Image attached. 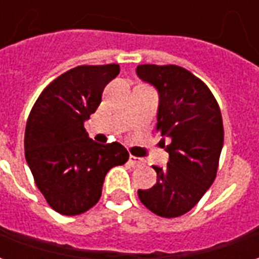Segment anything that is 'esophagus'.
<instances>
[{
    "label": "esophagus",
    "instance_id": "1",
    "mask_svg": "<svg viewBox=\"0 0 259 259\" xmlns=\"http://www.w3.org/2000/svg\"><path fill=\"white\" fill-rule=\"evenodd\" d=\"M129 161H130V163L133 165V166H140L141 163H143V159H141V158L135 157V155H130Z\"/></svg>",
    "mask_w": 259,
    "mask_h": 259
}]
</instances>
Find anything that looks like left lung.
<instances>
[{"label":"left lung","instance_id":"left-lung-1","mask_svg":"<svg viewBox=\"0 0 259 259\" xmlns=\"http://www.w3.org/2000/svg\"><path fill=\"white\" fill-rule=\"evenodd\" d=\"M137 76L159 94L157 132L170 139L166 168L152 166L157 183L139 198L158 217L185 215L217 178L223 147L221 108L208 85L178 65H139Z\"/></svg>","mask_w":259,"mask_h":259}]
</instances>
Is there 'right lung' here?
Returning <instances> with one entry per match:
<instances>
[{
	"mask_svg": "<svg viewBox=\"0 0 259 259\" xmlns=\"http://www.w3.org/2000/svg\"><path fill=\"white\" fill-rule=\"evenodd\" d=\"M119 72L118 64L76 66L53 80L31 108L26 161L38 190L58 213L74 217L93 208L108 170L129 159L122 144H98L84 129L105 85Z\"/></svg>",
	"mask_w": 259,
	"mask_h": 259,
	"instance_id": "obj_1",
	"label": "right lung"
}]
</instances>
